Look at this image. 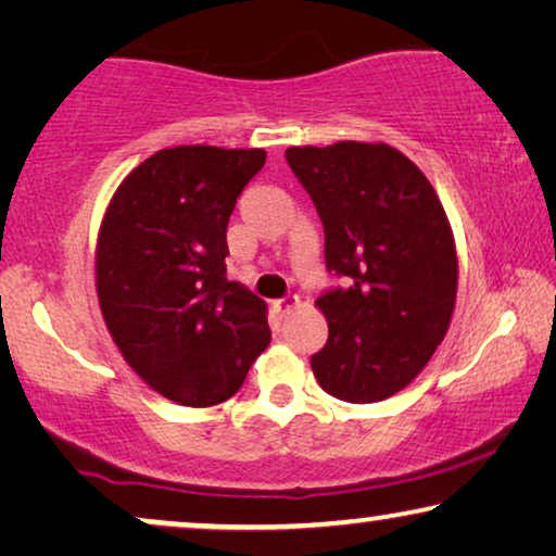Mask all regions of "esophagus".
<instances>
[{"label":"esophagus","mask_w":556,"mask_h":556,"mask_svg":"<svg viewBox=\"0 0 556 556\" xmlns=\"http://www.w3.org/2000/svg\"><path fill=\"white\" fill-rule=\"evenodd\" d=\"M299 303H301L299 295H283V299L273 301V308H276L280 316H288L295 306H299Z\"/></svg>","instance_id":"esophagus-1"}]
</instances>
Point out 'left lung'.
<instances>
[{"label":"left lung","mask_w":556,"mask_h":556,"mask_svg":"<svg viewBox=\"0 0 556 556\" xmlns=\"http://www.w3.org/2000/svg\"><path fill=\"white\" fill-rule=\"evenodd\" d=\"M286 162L324 225V257L344 278L316 299L329 339L311 356L331 397L367 405L420 375L451 326L458 257L435 189L387 143L291 147Z\"/></svg>","instance_id":"1"}]
</instances>
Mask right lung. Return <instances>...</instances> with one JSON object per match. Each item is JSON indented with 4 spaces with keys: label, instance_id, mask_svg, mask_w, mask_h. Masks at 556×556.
I'll use <instances>...</instances> for the list:
<instances>
[{
    "label": "right lung",
    "instance_id": "right-lung-1",
    "mask_svg": "<svg viewBox=\"0 0 556 556\" xmlns=\"http://www.w3.org/2000/svg\"><path fill=\"white\" fill-rule=\"evenodd\" d=\"M263 149H162L124 179L96 253L98 301L113 341L166 400H230L268 346L265 303L227 280V223Z\"/></svg>",
    "mask_w": 556,
    "mask_h": 556
}]
</instances>
